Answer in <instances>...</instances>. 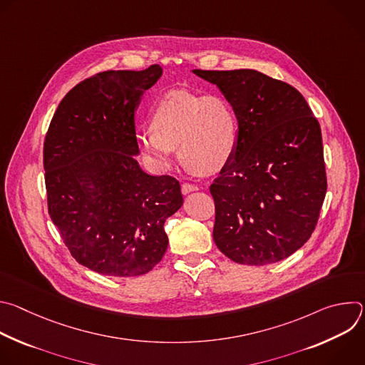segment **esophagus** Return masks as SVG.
<instances>
[{
    "label": "esophagus",
    "instance_id": "obj_1",
    "mask_svg": "<svg viewBox=\"0 0 365 365\" xmlns=\"http://www.w3.org/2000/svg\"><path fill=\"white\" fill-rule=\"evenodd\" d=\"M196 190H199V187L195 186V185H190V183H183V185H182V193H183V195H187V193L196 192Z\"/></svg>",
    "mask_w": 365,
    "mask_h": 365
}]
</instances>
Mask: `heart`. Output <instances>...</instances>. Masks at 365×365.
<instances>
[{
    "mask_svg": "<svg viewBox=\"0 0 365 365\" xmlns=\"http://www.w3.org/2000/svg\"><path fill=\"white\" fill-rule=\"evenodd\" d=\"M150 125L135 134L144 159L159 172L172 168L178 147L182 163L202 175L227 166L237 143V123L220 95L172 91L154 103Z\"/></svg>",
    "mask_w": 365,
    "mask_h": 365,
    "instance_id": "b5f03b06",
    "label": "heart"
}]
</instances>
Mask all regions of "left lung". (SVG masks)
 I'll list each match as a JSON object with an SVG mask.
<instances>
[{
	"label": "left lung",
	"instance_id": "obj_1",
	"mask_svg": "<svg viewBox=\"0 0 365 365\" xmlns=\"http://www.w3.org/2000/svg\"><path fill=\"white\" fill-rule=\"evenodd\" d=\"M192 72L237 118L232 158L211 185L214 241L238 264L280 262L310 238L325 199L319 123L297 89L258 71Z\"/></svg>",
	"mask_w": 365,
	"mask_h": 365
}]
</instances>
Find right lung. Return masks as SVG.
<instances>
[{"mask_svg":"<svg viewBox=\"0 0 365 365\" xmlns=\"http://www.w3.org/2000/svg\"><path fill=\"white\" fill-rule=\"evenodd\" d=\"M163 69L108 71L71 89L44 141L48 214L78 263L113 277L148 273L163 258L165 222L183 205L170 176L145 173L135 111Z\"/></svg>","mask_w":365,"mask_h":365,"instance_id":"obj_1","label":"right lung"}]
</instances>
